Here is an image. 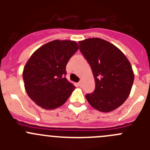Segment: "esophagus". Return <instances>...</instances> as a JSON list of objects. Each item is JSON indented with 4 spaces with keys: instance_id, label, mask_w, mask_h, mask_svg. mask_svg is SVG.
<instances>
[{
    "instance_id": "1",
    "label": "esophagus",
    "mask_w": 150,
    "mask_h": 150,
    "mask_svg": "<svg viewBox=\"0 0 150 150\" xmlns=\"http://www.w3.org/2000/svg\"><path fill=\"white\" fill-rule=\"evenodd\" d=\"M78 85H79V86H82V85H83V81H82V80H80V81L78 83Z\"/></svg>"
}]
</instances>
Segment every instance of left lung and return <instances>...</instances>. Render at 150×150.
Wrapping results in <instances>:
<instances>
[{"label": "left lung", "mask_w": 150, "mask_h": 150, "mask_svg": "<svg viewBox=\"0 0 150 150\" xmlns=\"http://www.w3.org/2000/svg\"><path fill=\"white\" fill-rule=\"evenodd\" d=\"M79 44L95 81V91L87 94L86 98L100 112L117 109L132 90L134 79L132 64L120 49L103 39L88 38L79 41Z\"/></svg>", "instance_id": "obj_1"}]
</instances>
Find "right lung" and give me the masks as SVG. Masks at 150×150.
<instances>
[{
	"instance_id": "obj_1",
	"label": "right lung",
	"mask_w": 150,
	"mask_h": 150,
	"mask_svg": "<svg viewBox=\"0 0 150 150\" xmlns=\"http://www.w3.org/2000/svg\"><path fill=\"white\" fill-rule=\"evenodd\" d=\"M78 50L75 41L55 40L31 55L22 77L28 95L37 105L53 110L67 101L75 86L65 77L66 65Z\"/></svg>"
}]
</instances>
